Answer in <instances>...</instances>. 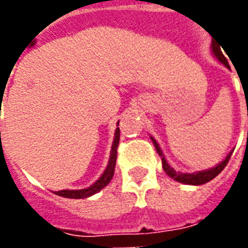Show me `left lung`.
Returning a JSON list of instances; mask_svg holds the SVG:
<instances>
[{
	"mask_svg": "<svg viewBox=\"0 0 248 248\" xmlns=\"http://www.w3.org/2000/svg\"><path fill=\"white\" fill-rule=\"evenodd\" d=\"M212 52L214 55V58L217 59L219 63H222L226 68H230L229 65V62H227V59L225 58V55L222 54L221 47L216 43V42H212ZM154 143V146L156 148V152L159 154V156L161 157V164H163V170L166 172L167 175L170 176V179H173V180L179 181L181 184H186V185H202L205 183H208V181L213 180L216 176H218L222 172V170L226 167V164L229 163V159L232 156V151H230L227 154V156L223 159L222 161H219L217 166L213 167V168H209V170H197V172H193V173H188V172H180V170H175L172 167L168 164V161H167L166 156H164V154L161 151L160 146H159V143L156 142V139L154 138V137H150Z\"/></svg>",
	"mask_w": 248,
	"mask_h": 248,
	"instance_id": "8db88e82",
	"label": "left lung"
}]
</instances>
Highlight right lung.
Here are the masks:
<instances>
[{
    "label": "right lung",
    "mask_w": 248,
    "mask_h": 248,
    "mask_svg": "<svg viewBox=\"0 0 248 248\" xmlns=\"http://www.w3.org/2000/svg\"><path fill=\"white\" fill-rule=\"evenodd\" d=\"M118 144L119 127H117L114 133V140H113L111 150H110L109 163H108V166H106L105 170H104V173L98 177V180H96V183H93L91 186L84 188V189H63L59 190V192H55V194L62 196V197H65V199H87V197H91L93 194L98 193L101 189H104L106 185L109 184L110 180L113 179V176H114L115 160H117V147H118Z\"/></svg>",
    "instance_id": "add662e5"
}]
</instances>
